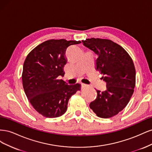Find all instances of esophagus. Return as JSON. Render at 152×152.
I'll return each mask as SVG.
<instances>
[{
    "label": "esophagus",
    "mask_w": 152,
    "mask_h": 152,
    "mask_svg": "<svg viewBox=\"0 0 152 152\" xmlns=\"http://www.w3.org/2000/svg\"><path fill=\"white\" fill-rule=\"evenodd\" d=\"M87 87V84H81V88L82 89H84L85 88V87Z\"/></svg>",
    "instance_id": "1"
}]
</instances>
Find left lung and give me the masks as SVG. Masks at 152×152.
Segmentation results:
<instances>
[{"label": "left lung", "mask_w": 152, "mask_h": 152, "mask_svg": "<svg viewBox=\"0 0 152 152\" xmlns=\"http://www.w3.org/2000/svg\"><path fill=\"white\" fill-rule=\"evenodd\" d=\"M82 42L98 55L96 70L103 74L102 79L107 82L104 91L96 90L97 98L89 107L100 118L112 117L126 107L134 93V63L126 50L111 40L91 38Z\"/></svg>", "instance_id": "1"}]
</instances>
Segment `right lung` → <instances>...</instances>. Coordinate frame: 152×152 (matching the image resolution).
<instances>
[{"mask_svg":"<svg viewBox=\"0 0 152 152\" xmlns=\"http://www.w3.org/2000/svg\"><path fill=\"white\" fill-rule=\"evenodd\" d=\"M80 43L79 40L50 39L38 45L27 55L23 68V87L31 104L45 117L63 115L69 99L80 90V84L68 85L58 78L65 75L66 49Z\"/></svg>","mask_w":152,"mask_h":152,"instance_id":"1","label":"right lung"}]
</instances>
